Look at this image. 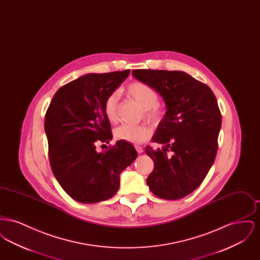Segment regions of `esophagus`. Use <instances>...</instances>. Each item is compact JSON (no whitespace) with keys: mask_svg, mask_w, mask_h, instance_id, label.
Listing matches in <instances>:
<instances>
[{"mask_svg":"<svg viewBox=\"0 0 260 260\" xmlns=\"http://www.w3.org/2000/svg\"><path fill=\"white\" fill-rule=\"evenodd\" d=\"M136 150L138 154H141L143 152V148L141 146H138V145H136Z\"/></svg>","mask_w":260,"mask_h":260,"instance_id":"obj_1","label":"esophagus"}]
</instances>
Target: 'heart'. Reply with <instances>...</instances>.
I'll return each mask as SVG.
<instances>
[{
	"label": "heart",
	"mask_w": 260,
	"mask_h": 260,
	"mask_svg": "<svg viewBox=\"0 0 260 260\" xmlns=\"http://www.w3.org/2000/svg\"><path fill=\"white\" fill-rule=\"evenodd\" d=\"M126 93L144 109V116L148 121L157 123L161 120L162 111L157 105L159 98L152 87L144 83L136 82L126 87ZM118 99V93L113 92L107 98L104 104V113L112 123H116L119 118ZM151 128L146 124H122L115 129V136L117 139L136 144L145 142L151 136Z\"/></svg>",
	"instance_id": "1"
}]
</instances>
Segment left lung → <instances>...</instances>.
<instances>
[{
  "label": "left lung",
  "mask_w": 260,
  "mask_h": 260,
  "mask_svg": "<svg viewBox=\"0 0 260 260\" xmlns=\"http://www.w3.org/2000/svg\"><path fill=\"white\" fill-rule=\"evenodd\" d=\"M132 73L155 89L167 108L152 137L162 147L145 150L154 161L147 185L159 198L182 199L201 185L215 159L221 127L217 100L207 85L182 71L137 69Z\"/></svg>",
  "instance_id": "1"
}]
</instances>
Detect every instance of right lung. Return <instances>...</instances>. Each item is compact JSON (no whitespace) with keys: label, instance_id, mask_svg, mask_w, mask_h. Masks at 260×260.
Masks as SVG:
<instances>
[{"label":"right lung","instance_id":"1","mask_svg":"<svg viewBox=\"0 0 260 260\" xmlns=\"http://www.w3.org/2000/svg\"><path fill=\"white\" fill-rule=\"evenodd\" d=\"M129 74V70L87 74L60 87L46 114L50 167L63 190L75 201L94 204L113 197L120 173L137 157L129 142L119 140L107 151L111 124L104 104ZM105 145V144H103Z\"/></svg>","mask_w":260,"mask_h":260}]
</instances>
